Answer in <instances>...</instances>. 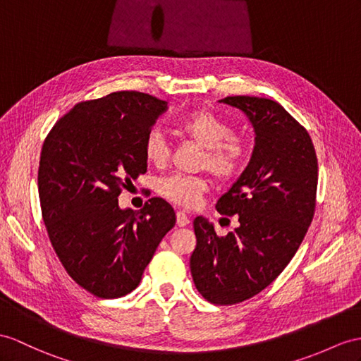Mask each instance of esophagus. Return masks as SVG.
<instances>
[{
  "mask_svg": "<svg viewBox=\"0 0 361 361\" xmlns=\"http://www.w3.org/2000/svg\"><path fill=\"white\" fill-rule=\"evenodd\" d=\"M176 222H178L179 226H187L190 224V219L185 214V211H180L179 209L178 213H176Z\"/></svg>",
  "mask_w": 361,
  "mask_h": 361,
  "instance_id": "esophagus-1",
  "label": "esophagus"
}]
</instances>
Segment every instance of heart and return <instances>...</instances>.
Masks as SVG:
<instances>
[{
  "label": "heart",
  "mask_w": 361,
  "mask_h": 361,
  "mask_svg": "<svg viewBox=\"0 0 361 361\" xmlns=\"http://www.w3.org/2000/svg\"><path fill=\"white\" fill-rule=\"evenodd\" d=\"M176 130L183 137L204 148L200 169H207L214 178L226 180L239 170L243 161L245 140L231 133L230 126L208 110H195L176 122ZM170 148L159 130H152L144 139V156L147 162L162 166L169 159ZM207 180L202 176L173 174L157 185V191L173 204L191 208L207 191Z\"/></svg>",
  "instance_id": "1"
}]
</instances>
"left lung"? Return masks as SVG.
<instances>
[{"mask_svg": "<svg viewBox=\"0 0 361 361\" xmlns=\"http://www.w3.org/2000/svg\"><path fill=\"white\" fill-rule=\"evenodd\" d=\"M219 102L247 114L254 150L216 205L221 214H237L239 226L219 237L197 216L190 269L209 303L234 305L271 285L294 257L314 217L319 166L310 133L279 102L256 96Z\"/></svg>", "mask_w": 361, "mask_h": 361, "instance_id": "1", "label": "left lung"}]
</instances>
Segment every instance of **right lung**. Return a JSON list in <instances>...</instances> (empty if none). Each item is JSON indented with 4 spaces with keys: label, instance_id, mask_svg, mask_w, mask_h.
I'll return each mask as SVG.
<instances>
[{
    "label": "right lung",
    "instance_id": "add662e5",
    "mask_svg": "<svg viewBox=\"0 0 361 361\" xmlns=\"http://www.w3.org/2000/svg\"><path fill=\"white\" fill-rule=\"evenodd\" d=\"M165 110L147 93L114 92L76 104L44 140L38 191L49 239L68 276L96 297L136 289L176 224L161 197L140 211L118 204L122 188L147 171L144 139Z\"/></svg>",
    "mask_w": 361,
    "mask_h": 361
}]
</instances>
